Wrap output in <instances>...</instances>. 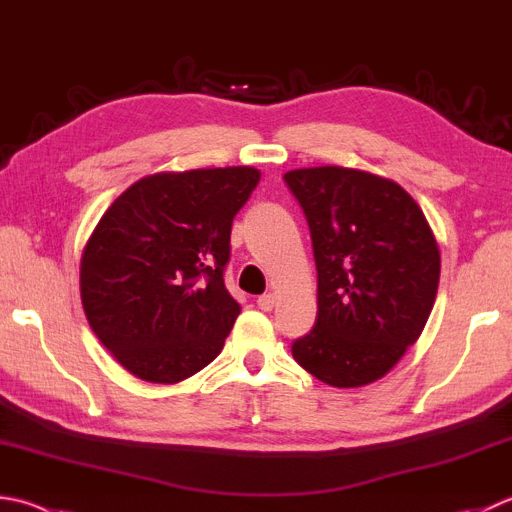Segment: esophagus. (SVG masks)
<instances>
[{
  "label": "esophagus",
  "mask_w": 512,
  "mask_h": 512,
  "mask_svg": "<svg viewBox=\"0 0 512 512\" xmlns=\"http://www.w3.org/2000/svg\"><path fill=\"white\" fill-rule=\"evenodd\" d=\"M257 306L262 308V310H273V306H275V295L273 293H266V295H262V297H257Z\"/></svg>",
  "instance_id": "34e87169"
}]
</instances>
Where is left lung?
<instances>
[{
	"instance_id": "left-lung-1",
	"label": "left lung",
	"mask_w": 512,
	"mask_h": 512,
	"mask_svg": "<svg viewBox=\"0 0 512 512\" xmlns=\"http://www.w3.org/2000/svg\"><path fill=\"white\" fill-rule=\"evenodd\" d=\"M317 266V322L295 362L335 388L382 379L433 310L439 246L422 208L393 179L344 166L288 170Z\"/></svg>"
}]
</instances>
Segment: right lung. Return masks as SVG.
<instances>
[{"instance_id": "right-lung-1", "label": "right lung", "mask_w": 512, "mask_h": 512, "mask_svg": "<svg viewBox=\"0 0 512 512\" xmlns=\"http://www.w3.org/2000/svg\"><path fill=\"white\" fill-rule=\"evenodd\" d=\"M259 177L253 166L155 173L99 219L79 293L93 333L128 373L177 384L222 353L242 310L224 286L230 226Z\"/></svg>"}]
</instances>
